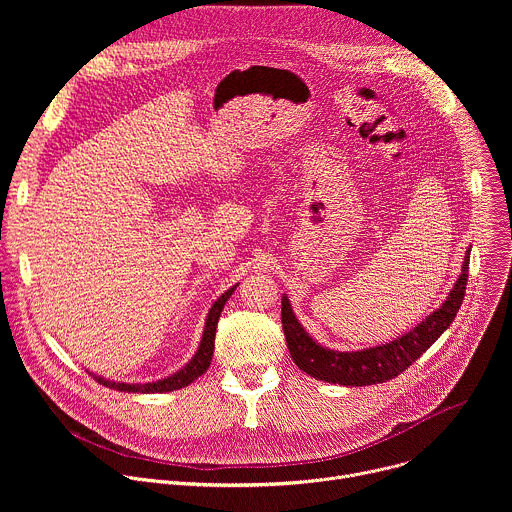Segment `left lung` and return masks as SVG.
I'll list each match as a JSON object with an SVG mask.
<instances>
[{"mask_svg":"<svg viewBox=\"0 0 512 512\" xmlns=\"http://www.w3.org/2000/svg\"><path fill=\"white\" fill-rule=\"evenodd\" d=\"M470 249L464 255L462 273L444 304L409 332L381 346L362 350H332L316 342L296 318L287 296L281 298V324L291 358L310 377L342 387H367L395 379L413 364L454 322L466 291Z\"/></svg>","mask_w":512,"mask_h":512,"instance_id":"8db88e82","label":"left lung"}]
</instances>
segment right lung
<instances>
[{"mask_svg":"<svg viewBox=\"0 0 512 512\" xmlns=\"http://www.w3.org/2000/svg\"><path fill=\"white\" fill-rule=\"evenodd\" d=\"M239 285V283H237ZM237 285H233L231 289H227L225 294L218 298L212 308L208 310L206 322H204V332L198 344V350L194 352V356L184 364V367L176 373H172L170 377H164L160 381H152V383H115L103 377H97L91 373V377L101 383L103 387H109L113 391H123V393H170V391H178L182 387H188L192 381H196L200 375L206 373V369L210 367L212 360V350H214V334H216V324L218 318H221V312L225 308V304L229 302V298L233 296V291L237 289Z\"/></svg>","mask_w":512,"mask_h":512,"instance_id":"1","label":"right lung"}]
</instances>
